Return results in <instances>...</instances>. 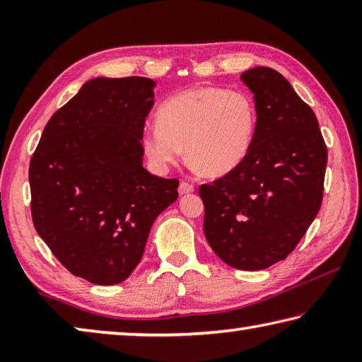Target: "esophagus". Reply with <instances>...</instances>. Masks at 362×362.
<instances>
[{"label": "esophagus", "mask_w": 362, "mask_h": 362, "mask_svg": "<svg viewBox=\"0 0 362 362\" xmlns=\"http://www.w3.org/2000/svg\"><path fill=\"white\" fill-rule=\"evenodd\" d=\"M194 192V185H192V183H188L185 180L180 182L179 185V193L180 194H188V193H193Z\"/></svg>", "instance_id": "obj_1"}]
</instances>
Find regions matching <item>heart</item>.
<instances>
[{
    "mask_svg": "<svg viewBox=\"0 0 362 362\" xmlns=\"http://www.w3.org/2000/svg\"><path fill=\"white\" fill-rule=\"evenodd\" d=\"M158 126L142 134V145L158 169L179 161L182 148L209 177L231 173L244 161L257 129V107L244 90L199 86L175 94L156 115Z\"/></svg>",
    "mask_w": 362,
    "mask_h": 362,
    "instance_id": "b5f03b06",
    "label": "heart"
}]
</instances>
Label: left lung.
<instances>
[{
    "instance_id": "1",
    "label": "left lung",
    "mask_w": 362,
    "mask_h": 362,
    "mask_svg": "<svg viewBox=\"0 0 362 362\" xmlns=\"http://www.w3.org/2000/svg\"><path fill=\"white\" fill-rule=\"evenodd\" d=\"M241 79L257 107L252 146L236 169L203 183L199 196L214 252L254 272L284 260L320 212L327 146L315 112L281 73L255 66Z\"/></svg>"
}]
</instances>
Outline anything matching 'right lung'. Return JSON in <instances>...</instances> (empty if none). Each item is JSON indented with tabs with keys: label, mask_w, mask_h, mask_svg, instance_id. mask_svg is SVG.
<instances>
[{
	"label": "right lung",
	"mask_w": 362,
	"mask_h": 362,
	"mask_svg": "<svg viewBox=\"0 0 362 362\" xmlns=\"http://www.w3.org/2000/svg\"><path fill=\"white\" fill-rule=\"evenodd\" d=\"M155 81L95 78L51 116L30 159L35 230L75 276L112 286L142 260L179 180L142 168Z\"/></svg>",
	"instance_id": "add662e5"
}]
</instances>
